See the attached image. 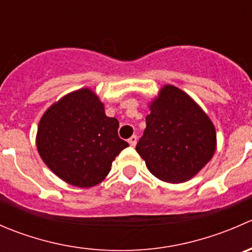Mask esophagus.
Here are the masks:
<instances>
[{
  "label": "esophagus",
  "mask_w": 252,
  "mask_h": 252,
  "mask_svg": "<svg viewBox=\"0 0 252 252\" xmlns=\"http://www.w3.org/2000/svg\"><path fill=\"white\" fill-rule=\"evenodd\" d=\"M128 142H129V145H130V146L134 147L136 145V142H138V136H136V135L130 136V138H129Z\"/></svg>",
  "instance_id": "esophagus-1"
}]
</instances>
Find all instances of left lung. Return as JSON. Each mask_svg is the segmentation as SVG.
<instances>
[{"instance_id": "left-lung-1", "label": "left lung", "mask_w": 252, "mask_h": 252, "mask_svg": "<svg viewBox=\"0 0 252 252\" xmlns=\"http://www.w3.org/2000/svg\"><path fill=\"white\" fill-rule=\"evenodd\" d=\"M146 129L136 144L149 171L167 183L194 177L216 151L212 122L189 95L166 85L150 106Z\"/></svg>"}]
</instances>
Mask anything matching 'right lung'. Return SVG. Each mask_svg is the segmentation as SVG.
<instances>
[{"label":"right lung","instance_id":"obj_1","mask_svg":"<svg viewBox=\"0 0 252 252\" xmlns=\"http://www.w3.org/2000/svg\"><path fill=\"white\" fill-rule=\"evenodd\" d=\"M119 123L105 114L95 93L80 89L45 112L36 146L42 161L61 179L79 188L98 184L112 161L129 146L118 136Z\"/></svg>","mask_w":252,"mask_h":252}]
</instances>
